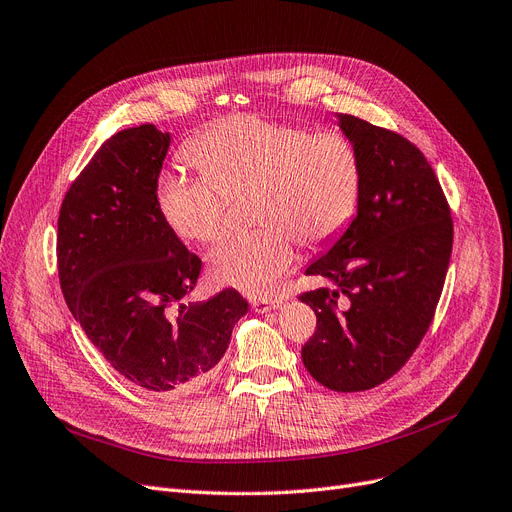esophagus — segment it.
Segmentation results:
<instances>
[{"mask_svg": "<svg viewBox=\"0 0 512 512\" xmlns=\"http://www.w3.org/2000/svg\"><path fill=\"white\" fill-rule=\"evenodd\" d=\"M279 306H281V300H277V298H254V300H252L254 312H260V314L277 310Z\"/></svg>", "mask_w": 512, "mask_h": 512, "instance_id": "34e87169", "label": "esophagus"}]
</instances>
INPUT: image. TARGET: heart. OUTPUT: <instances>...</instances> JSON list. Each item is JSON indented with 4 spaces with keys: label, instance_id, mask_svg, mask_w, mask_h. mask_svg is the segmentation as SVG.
I'll return each instance as SVG.
<instances>
[{
    "label": "heart",
    "instance_id": "heart-1",
    "mask_svg": "<svg viewBox=\"0 0 512 512\" xmlns=\"http://www.w3.org/2000/svg\"><path fill=\"white\" fill-rule=\"evenodd\" d=\"M198 173L166 168L156 181L164 223L179 237L208 243L223 233L225 193L252 185L250 231L223 237L208 254L214 281L248 296L269 294L296 260V237L321 246L354 216L362 168L339 133L256 114L218 120L189 145Z\"/></svg>",
    "mask_w": 512,
    "mask_h": 512
}]
</instances>
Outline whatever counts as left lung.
Returning a JSON list of instances; mask_svg holds the SVG:
<instances>
[{
  "label": "left lung",
  "mask_w": 512,
  "mask_h": 512,
  "mask_svg": "<svg viewBox=\"0 0 512 512\" xmlns=\"http://www.w3.org/2000/svg\"><path fill=\"white\" fill-rule=\"evenodd\" d=\"M360 158L356 216L308 264L321 287L300 296L316 331L308 373L333 392H364L398 373L427 333L452 254V218L423 152L402 135L337 114Z\"/></svg>",
  "instance_id": "left-lung-1"
}]
</instances>
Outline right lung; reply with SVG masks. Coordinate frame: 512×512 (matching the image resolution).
Returning a JSON list of instances; mask_svg holds the SVG:
<instances>
[{
    "label": "right lung",
    "instance_id": "obj_1",
    "mask_svg": "<svg viewBox=\"0 0 512 512\" xmlns=\"http://www.w3.org/2000/svg\"><path fill=\"white\" fill-rule=\"evenodd\" d=\"M168 145L154 125L102 143L64 196L58 273L72 316L112 369L145 392L187 394L212 377L250 306L235 289L185 302L202 260L158 210Z\"/></svg>",
    "mask_w": 512,
    "mask_h": 512
}]
</instances>
